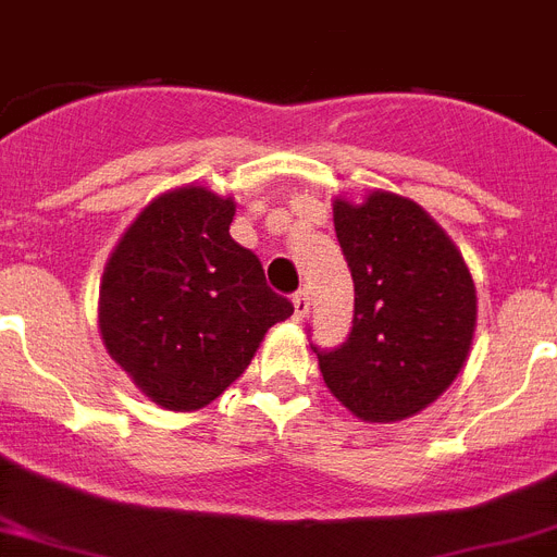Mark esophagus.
Returning <instances> with one entry per match:
<instances>
[{
  "label": "esophagus",
  "mask_w": 557,
  "mask_h": 557,
  "mask_svg": "<svg viewBox=\"0 0 557 557\" xmlns=\"http://www.w3.org/2000/svg\"><path fill=\"white\" fill-rule=\"evenodd\" d=\"M293 307H296V319L305 321L307 312H310V293H307V289H298L296 296H293Z\"/></svg>",
  "instance_id": "1"
}]
</instances>
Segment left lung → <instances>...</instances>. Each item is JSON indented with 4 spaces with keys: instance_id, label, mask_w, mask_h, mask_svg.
I'll return each mask as SVG.
<instances>
[{
    "instance_id": "obj_1",
    "label": "left lung",
    "mask_w": 557,
    "mask_h": 557,
    "mask_svg": "<svg viewBox=\"0 0 557 557\" xmlns=\"http://www.w3.org/2000/svg\"><path fill=\"white\" fill-rule=\"evenodd\" d=\"M333 224L356 315L338 350H312L327 389L352 416L395 424L430 407L467 364L475 282L441 224L398 193L335 196Z\"/></svg>"
}]
</instances>
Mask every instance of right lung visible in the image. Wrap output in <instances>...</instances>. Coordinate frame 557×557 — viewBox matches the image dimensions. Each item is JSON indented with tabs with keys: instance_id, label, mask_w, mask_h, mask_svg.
<instances>
[{
	"instance_id": "obj_1",
	"label": "right lung",
	"mask_w": 557,
	"mask_h": 557,
	"mask_svg": "<svg viewBox=\"0 0 557 557\" xmlns=\"http://www.w3.org/2000/svg\"><path fill=\"white\" fill-rule=\"evenodd\" d=\"M233 196L201 185L156 196L122 233L99 284L108 356L162 410L193 412L247 370L293 315L261 261L230 238Z\"/></svg>"
}]
</instances>
